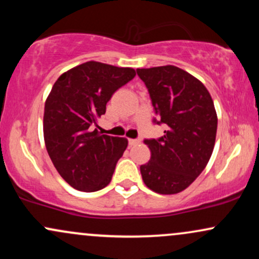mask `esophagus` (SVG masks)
<instances>
[{"mask_svg": "<svg viewBox=\"0 0 259 259\" xmlns=\"http://www.w3.org/2000/svg\"><path fill=\"white\" fill-rule=\"evenodd\" d=\"M139 140H135V139H129V145L130 146H135V145L139 144Z\"/></svg>", "mask_w": 259, "mask_h": 259, "instance_id": "obj_1", "label": "esophagus"}]
</instances>
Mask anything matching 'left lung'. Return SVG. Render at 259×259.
Listing matches in <instances>:
<instances>
[{"label":"left lung","mask_w":259,"mask_h":259,"mask_svg":"<svg viewBox=\"0 0 259 259\" xmlns=\"http://www.w3.org/2000/svg\"><path fill=\"white\" fill-rule=\"evenodd\" d=\"M136 72L150 92L157 124L167 126L162 138L145 140L151 158L140 167L142 180L157 194H179L212 156L218 124L214 103L200 80L175 65Z\"/></svg>","instance_id":"obj_1"}]
</instances>
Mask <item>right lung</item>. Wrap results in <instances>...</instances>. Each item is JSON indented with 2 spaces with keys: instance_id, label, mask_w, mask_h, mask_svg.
I'll list each match as a JSON object with an SVG mask.
<instances>
[{
  "instance_id": "right-lung-1",
  "label": "right lung",
  "mask_w": 259,
  "mask_h": 259,
  "mask_svg": "<svg viewBox=\"0 0 259 259\" xmlns=\"http://www.w3.org/2000/svg\"><path fill=\"white\" fill-rule=\"evenodd\" d=\"M133 68L90 61L62 74L45 102L44 139L53 165L74 189L94 192L111 183L125 138L101 135L97 119L118 89L135 76Z\"/></svg>"
}]
</instances>
